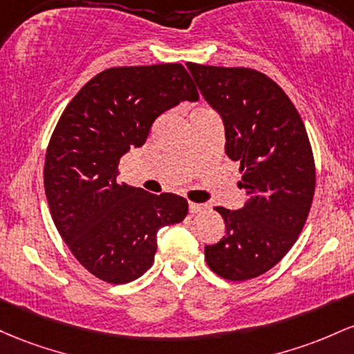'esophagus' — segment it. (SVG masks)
<instances>
[{
  "label": "esophagus",
  "instance_id": "1",
  "mask_svg": "<svg viewBox=\"0 0 354 354\" xmlns=\"http://www.w3.org/2000/svg\"><path fill=\"white\" fill-rule=\"evenodd\" d=\"M205 209H207V205H205V204H196V202H190V204H189L190 214H198V212H202V210H205Z\"/></svg>",
  "mask_w": 354,
  "mask_h": 354
}]
</instances>
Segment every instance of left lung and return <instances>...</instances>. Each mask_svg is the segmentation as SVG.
I'll return each instance as SVG.
<instances>
[{
    "instance_id": "1",
    "label": "left lung",
    "mask_w": 354,
    "mask_h": 354,
    "mask_svg": "<svg viewBox=\"0 0 354 354\" xmlns=\"http://www.w3.org/2000/svg\"><path fill=\"white\" fill-rule=\"evenodd\" d=\"M187 68L221 115L224 150L239 162V187L248 196L237 210L216 207L225 236L205 245V261L224 279H252L283 259L308 219L316 185L308 133L288 95L261 71Z\"/></svg>"
}]
</instances>
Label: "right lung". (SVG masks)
<instances>
[{
    "instance_id": "right-lung-1",
    "label": "right lung",
    "mask_w": 354,
    "mask_h": 354,
    "mask_svg": "<svg viewBox=\"0 0 354 354\" xmlns=\"http://www.w3.org/2000/svg\"><path fill=\"white\" fill-rule=\"evenodd\" d=\"M197 100L178 63L120 66L91 78L59 117L45 158L46 201L59 236L98 279L140 277L153 263L157 230L187 216L184 197L118 184L117 176L158 115Z\"/></svg>"
}]
</instances>
